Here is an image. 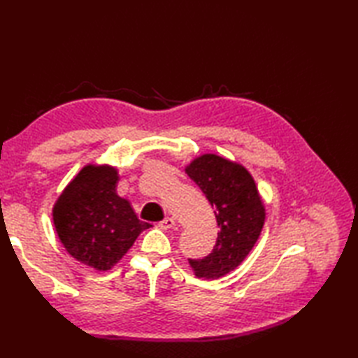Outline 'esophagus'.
<instances>
[{"label": "esophagus", "instance_id": "obj_1", "mask_svg": "<svg viewBox=\"0 0 358 358\" xmlns=\"http://www.w3.org/2000/svg\"><path fill=\"white\" fill-rule=\"evenodd\" d=\"M158 226L162 227V229H172V227L175 226V220L171 217H166L164 220H162V222L158 223Z\"/></svg>", "mask_w": 358, "mask_h": 358}]
</instances>
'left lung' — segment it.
I'll return each mask as SVG.
<instances>
[{"instance_id": "obj_1", "label": "left lung", "mask_w": 358, "mask_h": 358, "mask_svg": "<svg viewBox=\"0 0 358 358\" xmlns=\"http://www.w3.org/2000/svg\"><path fill=\"white\" fill-rule=\"evenodd\" d=\"M186 173L215 209L218 237L212 252L189 258L195 275L220 278L234 271L254 248L264 224V206L254 178L241 164L206 154L186 167Z\"/></svg>"}]
</instances>
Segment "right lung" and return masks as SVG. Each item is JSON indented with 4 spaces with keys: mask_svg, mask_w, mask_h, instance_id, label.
<instances>
[{
    "mask_svg": "<svg viewBox=\"0 0 358 358\" xmlns=\"http://www.w3.org/2000/svg\"><path fill=\"white\" fill-rule=\"evenodd\" d=\"M115 167H83L53 206V224L66 250L96 271H108L150 226L117 195Z\"/></svg>",
    "mask_w": 358,
    "mask_h": 358,
    "instance_id": "1",
    "label": "right lung"
}]
</instances>
